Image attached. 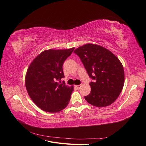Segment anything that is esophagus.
Returning a JSON list of instances; mask_svg holds the SVG:
<instances>
[{"label": "esophagus", "instance_id": "1", "mask_svg": "<svg viewBox=\"0 0 146 146\" xmlns=\"http://www.w3.org/2000/svg\"><path fill=\"white\" fill-rule=\"evenodd\" d=\"M80 86H81V85H75V87H76L77 90H78V89H80Z\"/></svg>", "mask_w": 146, "mask_h": 146}]
</instances>
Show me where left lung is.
Segmentation results:
<instances>
[{"label": "left lung", "instance_id": "obj_1", "mask_svg": "<svg viewBox=\"0 0 146 146\" xmlns=\"http://www.w3.org/2000/svg\"><path fill=\"white\" fill-rule=\"evenodd\" d=\"M82 60L94 82L85 100L97 107L112 104L119 97L124 84V70L117 57L102 46L88 43L74 51Z\"/></svg>", "mask_w": 146, "mask_h": 146}]
</instances>
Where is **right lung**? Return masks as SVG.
Listing matches in <instances>:
<instances>
[{"label": "right lung", "instance_id": "right-lung-1", "mask_svg": "<svg viewBox=\"0 0 146 146\" xmlns=\"http://www.w3.org/2000/svg\"><path fill=\"white\" fill-rule=\"evenodd\" d=\"M74 50L49 49L42 52L29 65L25 87L31 99L42 110L57 113L68 105L74 86L57 81L64 77L63 64Z\"/></svg>", "mask_w": 146, "mask_h": 146}]
</instances>
